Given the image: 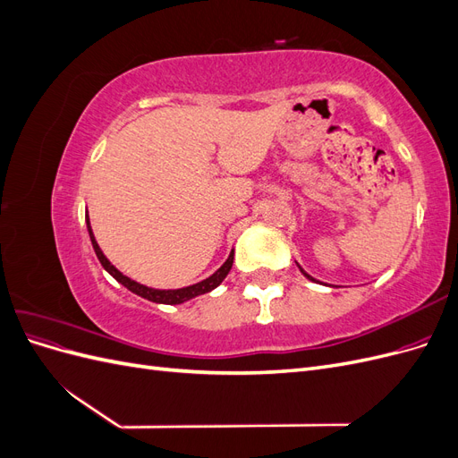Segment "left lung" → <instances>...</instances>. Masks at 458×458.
Masks as SVG:
<instances>
[{
    "instance_id": "8db88e82",
    "label": "left lung",
    "mask_w": 458,
    "mask_h": 458,
    "mask_svg": "<svg viewBox=\"0 0 458 458\" xmlns=\"http://www.w3.org/2000/svg\"><path fill=\"white\" fill-rule=\"evenodd\" d=\"M301 273H303V275H306V276H308V279H311V281H315V279H313V276H310V275H308V273H306V271H303V269H301Z\"/></svg>"
}]
</instances>
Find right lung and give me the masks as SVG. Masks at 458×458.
<instances>
[{
	"label": "right lung",
	"mask_w": 458,
	"mask_h": 458,
	"mask_svg": "<svg viewBox=\"0 0 458 458\" xmlns=\"http://www.w3.org/2000/svg\"><path fill=\"white\" fill-rule=\"evenodd\" d=\"M88 231H89V239H91V244H93V250H95L97 258H99L101 266H103L110 275H113L118 283H122L128 290H131L133 294L141 296V298H147V300H150V301H157V303H170V306H172V303H183V301H187V300H191V298L210 293V290H214L216 286L221 284V281L225 279L227 273H229L231 267H233L234 252L229 254L227 261H225L224 266H221L212 276H208V279H204V281H200V283H197V284L185 286V288H177V290H157V288H148V286H145V284H140V283L131 281L130 276L122 275V273L113 266V263H110V261L105 258V254L101 252L99 244H97V241H95V237H93V231H91V225H89V217H88Z\"/></svg>",
	"instance_id": "add662e5"
}]
</instances>
